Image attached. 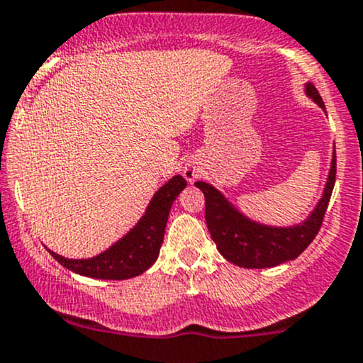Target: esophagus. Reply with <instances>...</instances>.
<instances>
[{
	"label": "esophagus",
	"instance_id": "1",
	"mask_svg": "<svg viewBox=\"0 0 363 363\" xmlns=\"http://www.w3.org/2000/svg\"><path fill=\"white\" fill-rule=\"evenodd\" d=\"M182 172H184V177L187 179V181L189 182H193L196 177H199L201 176V172H203V169L199 167L198 164H196V162H187V164L184 165V170H182Z\"/></svg>",
	"mask_w": 363,
	"mask_h": 363
}]
</instances>
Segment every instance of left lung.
Listing matches in <instances>:
<instances>
[{"instance_id":"left-lung-1","label":"left lung","mask_w":363,"mask_h":363,"mask_svg":"<svg viewBox=\"0 0 363 363\" xmlns=\"http://www.w3.org/2000/svg\"><path fill=\"white\" fill-rule=\"evenodd\" d=\"M306 94L320 109L324 107L318 89L312 83L306 85ZM336 181V152L333 150L331 169L324 186L323 198L312 213L302 223L291 227H272L257 223L240 213L225 196L208 182H194L205 194V218L216 249L227 261L240 268H273L291 261L306 251L323 225L329 198Z\"/></svg>"}]
</instances>
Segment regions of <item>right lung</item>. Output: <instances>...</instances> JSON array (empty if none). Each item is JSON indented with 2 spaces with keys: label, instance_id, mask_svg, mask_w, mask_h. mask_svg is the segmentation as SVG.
Wrapping results in <instances>:
<instances>
[{
  "label": "right lung",
  "instance_id": "obj_1",
  "mask_svg": "<svg viewBox=\"0 0 363 363\" xmlns=\"http://www.w3.org/2000/svg\"><path fill=\"white\" fill-rule=\"evenodd\" d=\"M187 186L182 176H174L153 194L152 201L140 222L123 239L112 244L107 251L89 259H68L60 254L51 256L69 272L99 280H128L145 273L157 261L164 242L165 225L174 199Z\"/></svg>",
  "mask_w": 363,
  "mask_h": 363
}]
</instances>
